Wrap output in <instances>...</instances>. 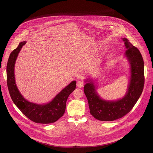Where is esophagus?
<instances>
[{
    "mask_svg": "<svg viewBox=\"0 0 153 153\" xmlns=\"http://www.w3.org/2000/svg\"><path fill=\"white\" fill-rule=\"evenodd\" d=\"M76 85L77 87H79V88H82V87L84 85V82L82 80H78L77 82Z\"/></svg>",
    "mask_w": 153,
    "mask_h": 153,
    "instance_id": "34e87169",
    "label": "esophagus"
}]
</instances>
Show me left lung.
<instances>
[{
  "label": "left lung",
  "mask_w": 153,
  "mask_h": 153,
  "mask_svg": "<svg viewBox=\"0 0 153 153\" xmlns=\"http://www.w3.org/2000/svg\"><path fill=\"white\" fill-rule=\"evenodd\" d=\"M126 50L125 56L131 66V78L125 96L118 100L108 101L100 97L91 80L84 86V93L88 102L91 114L101 121L120 119L132 110L139 99L144 86V62L139 50L126 38L122 39Z\"/></svg>",
  "instance_id": "left-lung-1"
}]
</instances>
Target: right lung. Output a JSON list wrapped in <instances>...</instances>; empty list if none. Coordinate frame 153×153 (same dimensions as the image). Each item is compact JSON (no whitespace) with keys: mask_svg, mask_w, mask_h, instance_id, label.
Wrapping results in <instances>:
<instances>
[{"mask_svg":"<svg viewBox=\"0 0 153 153\" xmlns=\"http://www.w3.org/2000/svg\"><path fill=\"white\" fill-rule=\"evenodd\" d=\"M26 42L19 43L18 47L10 54L7 67V86L14 103L26 117L39 123H51L56 122L64 114L69 95L75 90L76 82H71L63 88L50 102L39 105L27 100L19 92L15 82L14 65L21 48Z\"/></svg>","mask_w":153,"mask_h":153,"instance_id":"obj_1","label":"right lung"}]
</instances>
